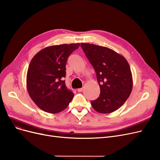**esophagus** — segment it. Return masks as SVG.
<instances>
[{
	"label": "esophagus",
	"mask_w": 160,
	"mask_h": 160,
	"mask_svg": "<svg viewBox=\"0 0 160 160\" xmlns=\"http://www.w3.org/2000/svg\"><path fill=\"white\" fill-rule=\"evenodd\" d=\"M82 91H83V89H82V88H79V89H78V92H82Z\"/></svg>",
	"instance_id": "34e87169"
}]
</instances>
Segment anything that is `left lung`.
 I'll use <instances>...</instances> for the list:
<instances>
[{"mask_svg": "<svg viewBox=\"0 0 160 160\" xmlns=\"http://www.w3.org/2000/svg\"><path fill=\"white\" fill-rule=\"evenodd\" d=\"M81 46L95 71L100 87V95L91 102L92 108L102 114L117 111L132 90V75L127 60L106 47L87 43H81Z\"/></svg>", "mask_w": 160, "mask_h": 160, "instance_id": "obj_1", "label": "left lung"}]
</instances>
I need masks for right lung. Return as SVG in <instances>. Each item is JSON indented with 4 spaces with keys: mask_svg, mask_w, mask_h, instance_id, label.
I'll return each mask as SVG.
<instances>
[{
    "mask_svg": "<svg viewBox=\"0 0 160 160\" xmlns=\"http://www.w3.org/2000/svg\"><path fill=\"white\" fill-rule=\"evenodd\" d=\"M80 46L70 43L42 49L33 57L26 75V87L32 101L42 111L58 113L68 107L74 96L63 78L68 57Z\"/></svg>",
    "mask_w": 160,
    "mask_h": 160,
    "instance_id": "obj_1",
    "label": "right lung"
}]
</instances>
